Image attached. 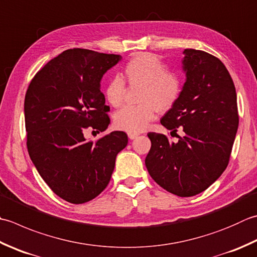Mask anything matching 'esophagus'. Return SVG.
Here are the masks:
<instances>
[{
    "label": "esophagus",
    "instance_id": "34e87169",
    "mask_svg": "<svg viewBox=\"0 0 257 257\" xmlns=\"http://www.w3.org/2000/svg\"><path fill=\"white\" fill-rule=\"evenodd\" d=\"M139 136V134H137V133H128V137L130 138V139H135V138H137Z\"/></svg>",
    "mask_w": 257,
    "mask_h": 257
}]
</instances>
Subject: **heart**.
<instances>
[{
    "label": "heart",
    "mask_w": 257,
    "mask_h": 257,
    "mask_svg": "<svg viewBox=\"0 0 257 257\" xmlns=\"http://www.w3.org/2000/svg\"><path fill=\"white\" fill-rule=\"evenodd\" d=\"M122 78L130 87H140L137 105H127L113 115L114 125L129 133H140L148 127L157 111L172 109L182 94L180 75L166 70L165 63L152 53H138L125 63ZM119 77L112 78L104 88V95L110 105H121L125 84Z\"/></svg>",
    "instance_id": "heart-1"
}]
</instances>
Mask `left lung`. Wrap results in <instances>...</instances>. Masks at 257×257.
Listing matches in <instances>:
<instances>
[{"label": "left lung", "instance_id": "8db88e82", "mask_svg": "<svg viewBox=\"0 0 257 257\" xmlns=\"http://www.w3.org/2000/svg\"><path fill=\"white\" fill-rule=\"evenodd\" d=\"M183 70L186 82L178 101L160 120L175 134L177 143L165 135L149 133L152 142L146 167L167 192L190 197L218 179L229 162L238 128L237 97L229 72L214 55L186 49Z\"/></svg>", "mask_w": 257, "mask_h": 257}]
</instances>
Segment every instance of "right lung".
<instances>
[{"mask_svg":"<svg viewBox=\"0 0 257 257\" xmlns=\"http://www.w3.org/2000/svg\"><path fill=\"white\" fill-rule=\"evenodd\" d=\"M120 60L87 49H70L34 75L24 99L28 152L40 176L59 197L83 204L107 187L115 157L128 144L127 134L112 132L97 142L85 139L110 123L103 74ZM93 133V132H92Z\"/></svg>","mask_w":257,"mask_h":257,"instance_id":"1","label":"right lung"}]
</instances>
